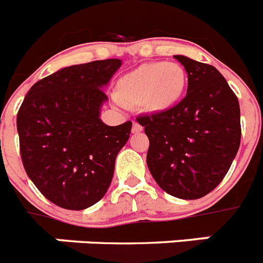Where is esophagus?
Masks as SVG:
<instances>
[{"mask_svg": "<svg viewBox=\"0 0 263 263\" xmlns=\"http://www.w3.org/2000/svg\"><path fill=\"white\" fill-rule=\"evenodd\" d=\"M132 132H133V133H140V132H142V126H141L138 122H133V127H132Z\"/></svg>", "mask_w": 263, "mask_h": 263, "instance_id": "34e87169", "label": "esophagus"}]
</instances>
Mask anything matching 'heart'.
<instances>
[{
    "label": "heart",
    "mask_w": 263,
    "mask_h": 263,
    "mask_svg": "<svg viewBox=\"0 0 263 263\" xmlns=\"http://www.w3.org/2000/svg\"><path fill=\"white\" fill-rule=\"evenodd\" d=\"M187 74L176 62H149L127 71L118 80L114 90L122 106H141L147 113H165L182 100Z\"/></svg>",
    "instance_id": "1"
}]
</instances>
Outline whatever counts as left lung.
<instances>
[{"label":"left lung","mask_w":263,"mask_h":263,"mask_svg":"<svg viewBox=\"0 0 263 263\" xmlns=\"http://www.w3.org/2000/svg\"><path fill=\"white\" fill-rule=\"evenodd\" d=\"M187 73V93L169 111L137 118L149 138L146 162L159 187L198 199L219 185L241 143L238 98L214 66L174 55Z\"/></svg>","instance_id":"obj_1"}]
</instances>
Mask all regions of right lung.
Here are the masks:
<instances>
[{
  "label": "right lung",
  "mask_w": 263,
  "mask_h": 263,
  "mask_svg": "<svg viewBox=\"0 0 263 263\" xmlns=\"http://www.w3.org/2000/svg\"><path fill=\"white\" fill-rule=\"evenodd\" d=\"M102 60L64 67L35 82L17 114L25 172L50 202L82 210L106 194L132 122L107 126L102 90L121 66Z\"/></svg>",
  "instance_id": "right-lung-1"
}]
</instances>
